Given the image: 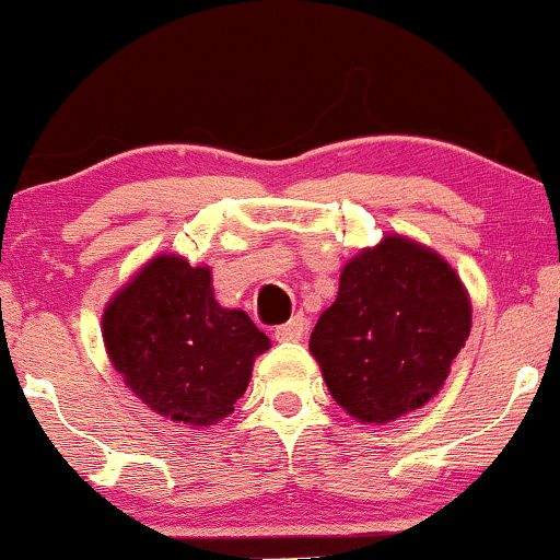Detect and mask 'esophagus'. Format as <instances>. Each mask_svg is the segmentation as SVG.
Segmentation results:
<instances>
[{"mask_svg":"<svg viewBox=\"0 0 560 560\" xmlns=\"http://www.w3.org/2000/svg\"><path fill=\"white\" fill-rule=\"evenodd\" d=\"M305 318L302 316H294L292 320H287V324H281V326H276V339H279V342H300L302 337H305Z\"/></svg>","mask_w":560,"mask_h":560,"instance_id":"obj_1","label":"esophagus"}]
</instances>
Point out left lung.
I'll list each match as a JSON object with an SVG mask.
<instances>
[{
	"label": "left lung",
	"instance_id": "8db88e82",
	"mask_svg": "<svg viewBox=\"0 0 560 560\" xmlns=\"http://www.w3.org/2000/svg\"><path fill=\"white\" fill-rule=\"evenodd\" d=\"M468 331L471 300L450 262L389 234L342 268L311 352L334 400L378 427L432 400Z\"/></svg>",
	"mask_w": 560,
	"mask_h": 560
}]
</instances>
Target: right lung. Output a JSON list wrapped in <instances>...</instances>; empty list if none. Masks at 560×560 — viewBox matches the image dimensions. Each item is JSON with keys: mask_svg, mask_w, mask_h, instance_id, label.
Returning <instances> with one entry per match:
<instances>
[{"mask_svg": "<svg viewBox=\"0 0 560 560\" xmlns=\"http://www.w3.org/2000/svg\"><path fill=\"white\" fill-rule=\"evenodd\" d=\"M107 355L147 408L189 427L226 419L271 339L215 302L208 266L158 255L102 313Z\"/></svg>", "mask_w": 560, "mask_h": 560, "instance_id": "right-lung-1", "label": "right lung"}]
</instances>
